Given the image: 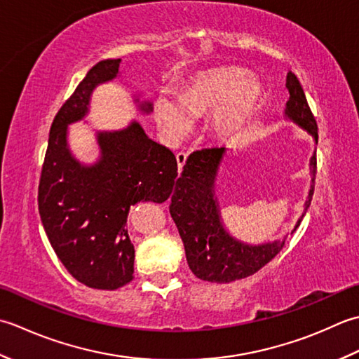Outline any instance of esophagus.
<instances>
[{
    "label": "esophagus",
    "mask_w": 359,
    "mask_h": 359,
    "mask_svg": "<svg viewBox=\"0 0 359 359\" xmlns=\"http://www.w3.org/2000/svg\"><path fill=\"white\" fill-rule=\"evenodd\" d=\"M186 159H187V155H186L184 151L177 153V163H178V170H180V172L182 170V167H184Z\"/></svg>",
    "instance_id": "1"
}]
</instances>
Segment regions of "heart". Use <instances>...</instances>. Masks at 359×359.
<instances>
[{
  "label": "heart",
  "mask_w": 359,
  "mask_h": 359,
  "mask_svg": "<svg viewBox=\"0 0 359 359\" xmlns=\"http://www.w3.org/2000/svg\"><path fill=\"white\" fill-rule=\"evenodd\" d=\"M263 96L262 86L250 72L237 67H222L201 72L182 88L180 100L161 94L153 113L159 130L170 142L184 137L192 121L215 111L210 131L218 139H229L252 118Z\"/></svg>",
  "instance_id": "heart-1"
}]
</instances>
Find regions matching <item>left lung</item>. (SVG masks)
<instances>
[{
	"label": "left lung",
	"instance_id": "8db88e82",
	"mask_svg": "<svg viewBox=\"0 0 359 359\" xmlns=\"http://www.w3.org/2000/svg\"><path fill=\"white\" fill-rule=\"evenodd\" d=\"M287 88L290 99L285 116L309 131L318 144L316 119L306 102L301 82L291 71L287 74ZM224 153V147L194 151L182 167L170 203V215L184 243L189 268L198 279L217 283H229L252 276L271 262L285 245V238L262 245H248L233 238L224 229L214 190ZM310 169L313 184L302 217L310 208L314 192L316 153H313L310 159ZM302 217L291 233L299 228Z\"/></svg>",
	"mask_w": 359,
	"mask_h": 359
}]
</instances>
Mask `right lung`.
Masks as SVG:
<instances>
[{
	"label": "right lung",
	"mask_w": 359,
	"mask_h": 359,
	"mask_svg": "<svg viewBox=\"0 0 359 359\" xmlns=\"http://www.w3.org/2000/svg\"><path fill=\"white\" fill-rule=\"evenodd\" d=\"M121 58L88 71L55 114L39 186V212L50 246L68 273L96 290H118L133 280L135 246L128 210L139 201L164 203L178 177L173 153L133 121L127 128L97 131L100 156L85 165L68 147V126L88 114L94 88L119 74ZM139 102V99H136ZM149 114L150 102H139Z\"/></svg>",
	"instance_id": "obj_1"
}]
</instances>
